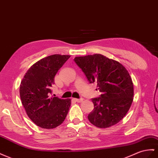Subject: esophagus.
Returning a JSON list of instances; mask_svg holds the SVG:
<instances>
[{
	"label": "esophagus",
	"instance_id": "esophagus-1",
	"mask_svg": "<svg viewBox=\"0 0 158 158\" xmlns=\"http://www.w3.org/2000/svg\"><path fill=\"white\" fill-rule=\"evenodd\" d=\"M73 100L77 102H82L83 101V98H80V99H78V98H73Z\"/></svg>",
	"mask_w": 158,
	"mask_h": 158
}]
</instances>
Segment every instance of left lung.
Wrapping results in <instances>:
<instances>
[{
	"label": "left lung",
	"instance_id": "left-lung-1",
	"mask_svg": "<svg viewBox=\"0 0 158 158\" xmlns=\"http://www.w3.org/2000/svg\"><path fill=\"white\" fill-rule=\"evenodd\" d=\"M74 62L89 83L97 82L101 92L92 98L94 110L88 114L91 123L100 128L116 124L126 116L133 102L134 86L122 64L100 54L78 56Z\"/></svg>",
	"mask_w": 158,
	"mask_h": 158
}]
</instances>
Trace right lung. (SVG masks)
Masks as SVG:
<instances>
[{"instance_id": "1", "label": "right lung", "mask_w": 158, "mask_h": 158, "mask_svg": "<svg viewBox=\"0 0 158 158\" xmlns=\"http://www.w3.org/2000/svg\"><path fill=\"white\" fill-rule=\"evenodd\" d=\"M69 55L53 54L40 60L30 68L21 81L20 96L29 118L38 126L52 129L64 121L70 99L50 97L54 76Z\"/></svg>"}]
</instances>
